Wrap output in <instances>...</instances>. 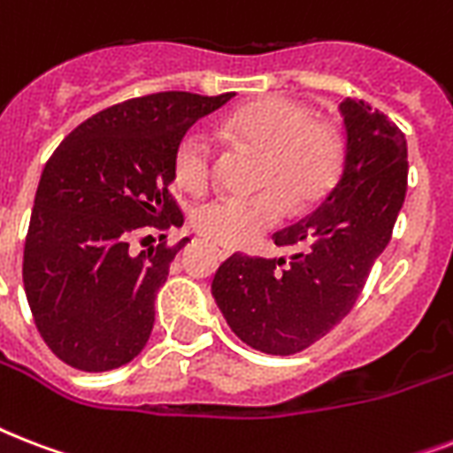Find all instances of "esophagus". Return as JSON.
I'll return each instance as SVG.
<instances>
[{
    "label": "esophagus",
    "instance_id": "34e87169",
    "mask_svg": "<svg viewBox=\"0 0 453 453\" xmlns=\"http://www.w3.org/2000/svg\"><path fill=\"white\" fill-rule=\"evenodd\" d=\"M211 247H213V251L220 256V258H227V256H233V249L226 247V244H216V242H213Z\"/></svg>",
    "mask_w": 453,
    "mask_h": 453
}]
</instances>
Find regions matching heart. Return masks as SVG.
I'll return each mask as SVG.
<instances>
[{
    "mask_svg": "<svg viewBox=\"0 0 453 453\" xmlns=\"http://www.w3.org/2000/svg\"><path fill=\"white\" fill-rule=\"evenodd\" d=\"M227 129L261 150L254 195H226L199 204L192 226L204 237L237 247L282 219L324 197L343 162V141L334 124L291 98H261L237 110ZM211 141L204 131H188L173 152V176L188 192H202L211 178Z\"/></svg>",
    "mask_w": 453,
    "mask_h": 453,
    "instance_id": "heart-1",
    "label": "heart"
}]
</instances>
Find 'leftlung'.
Listing matches in <instances>:
<instances>
[{"label":"left lung","mask_w":453,"mask_h":453,"mask_svg":"<svg viewBox=\"0 0 453 453\" xmlns=\"http://www.w3.org/2000/svg\"><path fill=\"white\" fill-rule=\"evenodd\" d=\"M345 155L336 185L315 211L273 234L291 258L233 254L211 294L227 326L268 355H294L352 310L390 242L407 195V138L369 103H341Z\"/></svg>","instance_id":"8db88e82"}]
</instances>
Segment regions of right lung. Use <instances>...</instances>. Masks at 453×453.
Here are the masks:
<instances>
[{
  "instance_id": "obj_1",
  "label": "right lung",
  "mask_w": 453,
  "mask_h": 453,
  "mask_svg": "<svg viewBox=\"0 0 453 453\" xmlns=\"http://www.w3.org/2000/svg\"><path fill=\"white\" fill-rule=\"evenodd\" d=\"M233 96L162 91L117 103L81 122L46 162L23 284L39 334L65 365L110 372L145 348L157 291L190 240L141 254L129 244L152 227L183 226L169 192L176 145Z\"/></svg>"
}]
</instances>
